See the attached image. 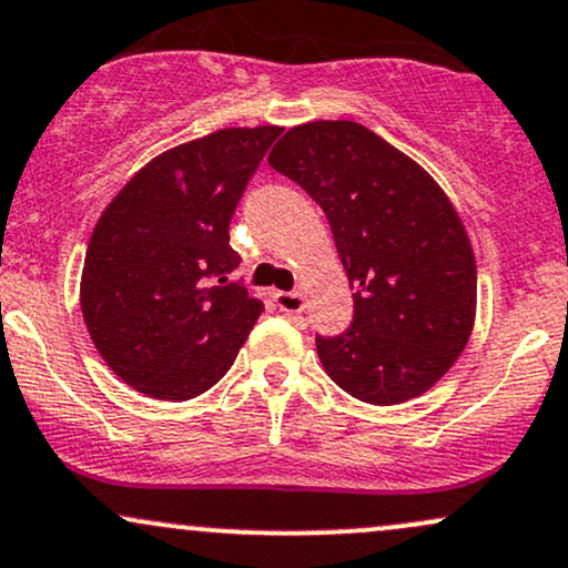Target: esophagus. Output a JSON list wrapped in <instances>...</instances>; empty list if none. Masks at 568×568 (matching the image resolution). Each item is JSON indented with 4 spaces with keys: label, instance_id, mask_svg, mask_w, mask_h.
Instances as JSON below:
<instances>
[{
    "label": "esophagus",
    "instance_id": "obj_1",
    "mask_svg": "<svg viewBox=\"0 0 568 568\" xmlns=\"http://www.w3.org/2000/svg\"><path fill=\"white\" fill-rule=\"evenodd\" d=\"M273 303L284 313H300L305 308L303 292H273Z\"/></svg>",
    "mask_w": 568,
    "mask_h": 568
}]
</instances>
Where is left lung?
<instances>
[{
    "instance_id": "8db88e82",
    "label": "left lung",
    "mask_w": 568,
    "mask_h": 568,
    "mask_svg": "<svg viewBox=\"0 0 568 568\" xmlns=\"http://www.w3.org/2000/svg\"><path fill=\"white\" fill-rule=\"evenodd\" d=\"M268 164L322 206L356 290L348 329L316 337L326 375L375 406L423 396L476 322V257L449 196L415 159L345 119L292 126Z\"/></svg>"
}]
</instances>
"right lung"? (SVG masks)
<instances>
[{
    "label": "right lung",
    "mask_w": 568,
    "mask_h": 568,
    "mask_svg": "<svg viewBox=\"0 0 568 568\" xmlns=\"http://www.w3.org/2000/svg\"><path fill=\"white\" fill-rule=\"evenodd\" d=\"M282 126H229L159 153L113 196L87 246L82 316L103 362L138 393L210 390L263 313L229 225Z\"/></svg>",
    "instance_id": "add662e5"
}]
</instances>
